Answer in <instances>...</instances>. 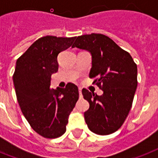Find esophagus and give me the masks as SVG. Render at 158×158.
I'll return each instance as SVG.
<instances>
[{
    "label": "esophagus",
    "mask_w": 158,
    "mask_h": 158,
    "mask_svg": "<svg viewBox=\"0 0 158 158\" xmlns=\"http://www.w3.org/2000/svg\"><path fill=\"white\" fill-rule=\"evenodd\" d=\"M82 89L81 88H79V98H82L83 96H82Z\"/></svg>",
    "instance_id": "esophagus-1"
}]
</instances>
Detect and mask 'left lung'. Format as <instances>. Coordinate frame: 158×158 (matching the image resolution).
I'll list each match as a JSON object with an SVG mask.
<instances>
[{"label":"left lung","instance_id":"obj_1","mask_svg":"<svg viewBox=\"0 0 158 158\" xmlns=\"http://www.w3.org/2000/svg\"><path fill=\"white\" fill-rule=\"evenodd\" d=\"M90 52L89 77L103 91L102 96L83 89L89 102L84 112L85 122L92 132L107 135L121 127L132 106L137 89V64L126 51L107 36L91 33L79 36L72 46Z\"/></svg>","mask_w":158,"mask_h":158}]
</instances>
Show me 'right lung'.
Wrapping results in <instances>:
<instances>
[{"instance_id":"right-lung-1","label":"right lung","mask_w":158,"mask_h":158,"mask_svg":"<svg viewBox=\"0 0 158 158\" xmlns=\"http://www.w3.org/2000/svg\"><path fill=\"white\" fill-rule=\"evenodd\" d=\"M75 38H40L16 61L13 82L19 105L33 130L47 139L64 135L79 99L78 87L71 83L64 89H50L52 74L58 71L57 56Z\"/></svg>"}]
</instances>
